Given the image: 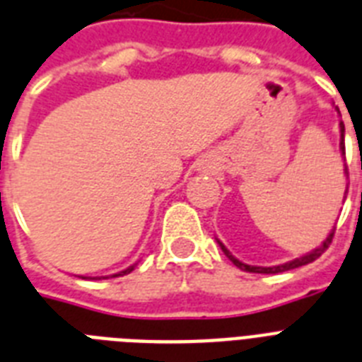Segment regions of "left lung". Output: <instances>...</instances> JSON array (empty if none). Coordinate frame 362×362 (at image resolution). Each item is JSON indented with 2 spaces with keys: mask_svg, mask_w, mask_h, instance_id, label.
Listing matches in <instances>:
<instances>
[{
  "mask_svg": "<svg viewBox=\"0 0 362 362\" xmlns=\"http://www.w3.org/2000/svg\"><path fill=\"white\" fill-rule=\"evenodd\" d=\"M340 152H342V158L344 161H346V146H344V122L340 120ZM344 175H346V178H348V167H346V163H344ZM346 193H348V189H346ZM346 199V197H344ZM333 236H334V228L331 232H329V236L325 238L324 243L320 245V247H316L314 251L307 252L305 257H299L296 258V260H290V262H284V264H279V266H272V267H262V266H249V264H243L240 262L236 257H232V252L228 251L225 245H223L219 240H217V243H219V247L223 249V252L227 255L228 260H230L232 264L236 267H240L242 272H249V273H283V272H290V269H296V267H301V266H307V264L314 262L316 258L322 257L325 252V249L331 245V242H333Z\"/></svg>",
  "mask_w": 362,
  "mask_h": 362,
  "instance_id": "8db88e82",
  "label": "left lung"
}]
</instances>
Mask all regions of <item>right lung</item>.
<instances>
[{
  "mask_svg": "<svg viewBox=\"0 0 362 362\" xmlns=\"http://www.w3.org/2000/svg\"><path fill=\"white\" fill-rule=\"evenodd\" d=\"M137 266V262L135 264H132L130 267H126V269H122V272H119V273H115V275H111V277H119V275H126V273H130V272H134V267ZM102 279H107V277H102Z\"/></svg>",
  "mask_w": 362,
  "mask_h": 362,
  "instance_id": "right-lung-1",
  "label": "right lung"
}]
</instances>
